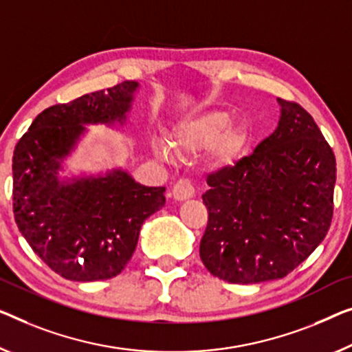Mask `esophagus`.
<instances>
[{"label": "esophagus", "mask_w": 352, "mask_h": 352, "mask_svg": "<svg viewBox=\"0 0 352 352\" xmlns=\"http://www.w3.org/2000/svg\"><path fill=\"white\" fill-rule=\"evenodd\" d=\"M194 196V186L191 185L190 180H185V178H182V180H178L174 188H172V197L175 199V201H186V199H191Z\"/></svg>", "instance_id": "esophagus-1"}]
</instances>
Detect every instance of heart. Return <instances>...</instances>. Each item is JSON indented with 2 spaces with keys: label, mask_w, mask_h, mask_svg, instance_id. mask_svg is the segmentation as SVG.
Returning <instances> with one entry per match:
<instances>
[{
  "label": "heart",
  "mask_w": 352,
  "mask_h": 352,
  "mask_svg": "<svg viewBox=\"0 0 352 352\" xmlns=\"http://www.w3.org/2000/svg\"><path fill=\"white\" fill-rule=\"evenodd\" d=\"M248 140V128L242 122H232L226 110H206L177 122L170 131L169 142L164 138L151 139V148L158 158L174 160L178 155H194L208 148L210 161L218 167L232 166Z\"/></svg>",
  "instance_id": "b5f03b06"
}]
</instances>
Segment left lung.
<instances>
[{"mask_svg":"<svg viewBox=\"0 0 352 352\" xmlns=\"http://www.w3.org/2000/svg\"><path fill=\"white\" fill-rule=\"evenodd\" d=\"M276 101L274 133L234 167L208 175L202 194L208 224L199 253L210 274L228 283L286 276L318 248L332 221L333 151L305 109Z\"/></svg>","mask_w":352,"mask_h":352,"instance_id":"8db88e82","label":"left lung"}]
</instances>
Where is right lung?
Wrapping results in <instances>:
<instances>
[{"label": "right lung", "mask_w": 352, "mask_h": 352, "mask_svg": "<svg viewBox=\"0 0 352 352\" xmlns=\"http://www.w3.org/2000/svg\"><path fill=\"white\" fill-rule=\"evenodd\" d=\"M139 90V82L126 80L52 106L15 145V223L34 253L66 280L117 276L145 219L166 204L164 186L140 185L123 167L65 174L87 126L123 128Z\"/></svg>", "instance_id": "right-lung-1"}]
</instances>
